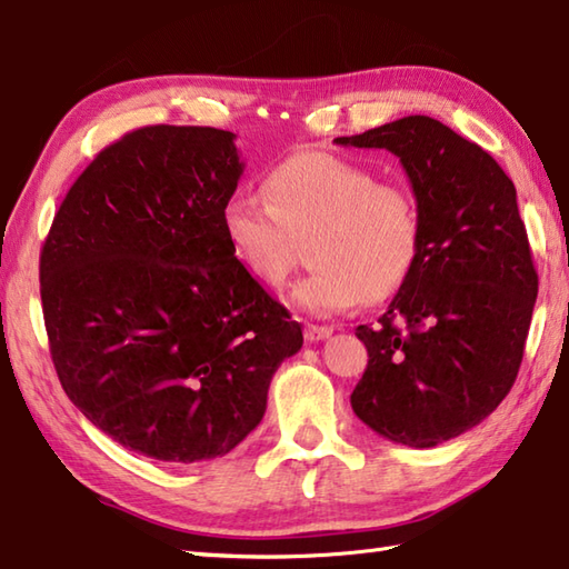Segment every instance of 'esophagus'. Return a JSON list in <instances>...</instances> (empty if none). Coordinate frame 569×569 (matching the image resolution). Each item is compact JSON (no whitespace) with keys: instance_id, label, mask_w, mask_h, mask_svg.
I'll return each mask as SVG.
<instances>
[{"instance_id":"obj_1","label":"esophagus","mask_w":569,"mask_h":569,"mask_svg":"<svg viewBox=\"0 0 569 569\" xmlns=\"http://www.w3.org/2000/svg\"><path fill=\"white\" fill-rule=\"evenodd\" d=\"M306 340H311V343H318V340H326L330 333H333V328L330 326H306Z\"/></svg>"}]
</instances>
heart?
Returning a JSON list of instances; mask_svg holds the SVG:
<instances>
[{"label":"heart","mask_w":569,"mask_h":569,"mask_svg":"<svg viewBox=\"0 0 569 569\" xmlns=\"http://www.w3.org/2000/svg\"><path fill=\"white\" fill-rule=\"evenodd\" d=\"M263 199L233 193L221 226L233 256L258 283L286 281L296 241H308L313 271L293 286L291 301L330 316L360 298L378 303L406 283L418 261L422 226L408 186L378 181L370 169L336 153L303 151L266 173Z\"/></svg>","instance_id":"b5f03b06"}]
</instances>
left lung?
<instances>
[{
	"mask_svg": "<svg viewBox=\"0 0 569 569\" xmlns=\"http://www.w3.org/2000/svg\"><path fill=\"white\" fill-rule=\"evenodd\" d=\"M340 147L396 153L416 193L422 241L376 326L350 396L370 430L432 448L485 420L522 363L537 271L518 193L488 151L430 117H402Z\"/></svg>",
	"mask_w": 569,
	"mask_h": 569,
	"instance_id": "8db88e82",
	"label": "left lung"
}]
</instances>
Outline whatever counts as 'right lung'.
Returning a JSON list of instances; mask_svg holds the SVG:
<instances>
[{"mask_svg":"<svg viewBox=\"0 0 569 569\" xmlns=\"http://www.w3.org/2000/svg\"><path fill=\"white\" fill-rule=\"evenodd\" d=\"M233 139L169 123L123 133L71 186L41 246L61 388L111 440L153 460L231 452L303 346L223 236L243 173Z\"/></svg>","mask_w":569,"mask_h":569,"instance_id":"obj_1","label":"right lung"}]
</instances>
